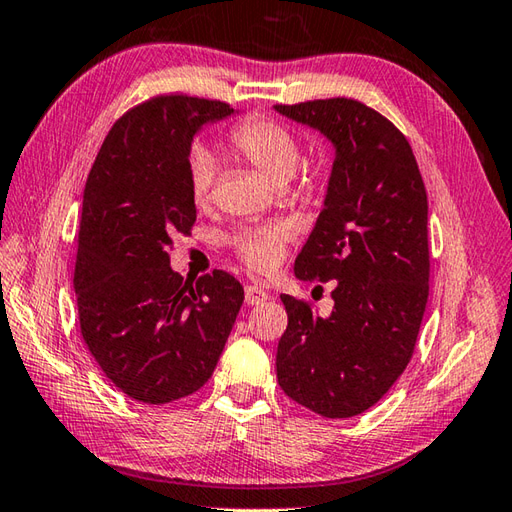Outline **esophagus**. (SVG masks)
I'll return each instance as SVG.
<instances>
[{"mask_svg": "<svg viewBox=\"0 0 512 512\" xmlns=\"http://www.w3.org/2000/svg\"><path fill=\"white\" fill-rule=\"evenodd\" d=\"M267 300V293L260 289V287H256V285H247L245 287V302L249 304V306H254V304H263Z\"/></svg>", "mask_w": 512, "mask_h": 512, "instance_id": "esophagus-1", "label": "esophagus"}]
</instances>
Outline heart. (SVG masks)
Returning <instances> with one entry per match:
<instances>
[{
    "mask_svg": "<svg viewBox=\"0 0 512 512\" xmlns=\"http://www.w3.org/2000/svg\"><path fill=\"white\" fill-rule=\"evenodd\" d=\"M227 151L238 160L258 170L260 175L285 184L298 168L302 149L289 127L265 116H249L227 131ZM214 181H217V164L208 153H195L190 157L188 166V186L192 201L199 208L210 206ZM313 190L311 175H304L295 181L291 195L306 197ZM291 238V225L287 221H274L260 227H245L227 236V247L232 249L241 263L256 271V274H269L274 271L287 252V243Z\"/></svg>",
    "mask_w": 512,
    "mask_h": 512,
    "instance_id": "1",
    "label": "heart"
}]
</instances>
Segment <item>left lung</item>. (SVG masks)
Listing matches in <instances>:
<instances>
[{
	"mask_svg": "<svg viewBox=\"0 0 512 512\" xmlns=\"http://www.w3.org/2000/svg\"><path fill=\"white\" fill-rule=\"evenodd\" d=\"M335 144L324 210L295 276L333 282L328 317L280 295L289 324L276 372L289 399L350 418L383 399L414 355L429 295L427 190L394 122L355 98L276 105Z\"/></svg>",
	"mask_w": 512,
	"mask_h": 512,
	"instance_id": "8db88e82",
	"label": "left lung"
}]
</instances>
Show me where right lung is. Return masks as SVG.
<instances>
[{"label": "right lung", "mask_w": 512, "mask_h": 512, "mask_svg": "<svg viewBox=\"0 0 512 512\" xmlns=\"http://www.w3.org/2000/svg\"><path fill=\"white\" fill-rule=\"evenodd\" d=\"M223 100L160 94L116 120L89 170L74 289L83 342L131 399L164 405L212 377L245 298L223 269L188 282L170 269L175 234H190L188 186L199 127L230 116Z\"/></svg>", "instance_id": "right-lung-1"}]
</instances>
